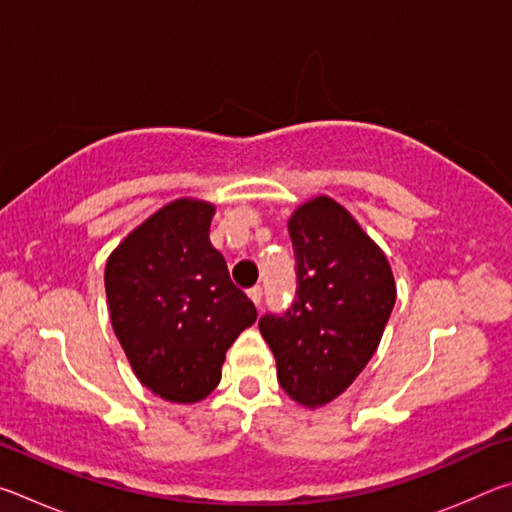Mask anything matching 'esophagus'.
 <instances>
[{
  "label": "esophagus",
  "instance_id": "esophagus-1",
  "mask_svg": "<svg viewBox=\"0 0 512 512\" xmlns=\"http://www.w3.org/2000/svg\"><path fill=\"white\" fill-rule=\"evenodd\" d=\"M262 296H264V291H262V287H259V284H257V287H253V289H248V298L253 300L257 307L262 305Z\"/></svg>",
  "mask_w": 512,
  "mask_h": 512
}]
</instances>
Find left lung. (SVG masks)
<instances>
[{"label": "left lung", "instance_id": "obj_1", "mask_svg": "<svg viewBox=\"0 0 512 512\" xmlns=\"http://www.w3.org/2000/svg\"><path fill=\"white\" fill-rule=\"evenodd\" d=\"M296 298L259 318L277 361V381L316 409L348 388L375 354L395 305L388 259L359 223L320 196L293 212Z\"/></svg>", "mask_w": 512, "mask_h": 512}]
</instances>
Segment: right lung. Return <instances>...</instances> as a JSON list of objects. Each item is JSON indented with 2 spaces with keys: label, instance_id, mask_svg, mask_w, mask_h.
Wrapping results in <instances>:
<instances>
[{
  "label": "right lung",
  "instance_id": "right-lung-1",
  "mask_svg": "<svg viewBox=\"0 0 512 512\" xmlns=\"http://www.w3.org/2000/svg\"><path fill=\"white\" fill-rule=\"evenodd\" d=\"M214 207L173 201L124 239L106 264L112 329L146 388L192 404L221 381L225 352L257 309L210 244Z\"/></svg>",
  "mask_w": 512,
  "mask_h": 512
}]
</instances>
